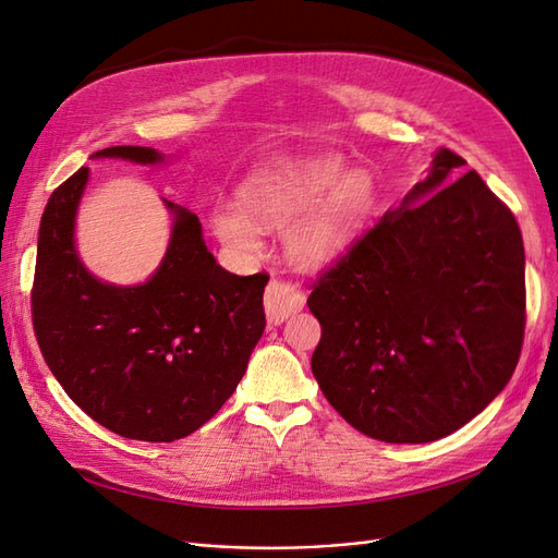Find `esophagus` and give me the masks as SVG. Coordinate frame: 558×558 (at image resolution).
<instances>
[{
  "label": "esophagus",
  "instance_id": "34e87169",
  "mask_svg": "<svg viewBox=\"0 0 558 558\" xmlns=\"http://www.w3.org/2000/svg\"><path fill=\"white\" fill-rule=\"evenodd\" d=\"M263 305H265L267 324L269 326H279L291 314H295V312H300L302 307H305V293H300L298 289H293L291 283L272 279V281L267 283V289H265Z\"/></svg>",
  "mask_w": 558,
  "mask_h": 558
}]
</instances>
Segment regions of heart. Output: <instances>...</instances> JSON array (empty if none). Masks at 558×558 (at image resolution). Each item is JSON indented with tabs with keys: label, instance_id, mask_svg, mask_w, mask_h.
Here are the masks:
<instances>
[{
	"label": "heart",
	"instance_id": "heart-1",
	"mask_svg": "<svg viewBox=\"0 0 558 558\" xmlns=\"http://www.w3.org/2000/svg\"><path fill=\"white\" fill-rule=\"evenodd\" d=\"M240 205L211 207L209 226L218 242L238 253H256V225L265 230L286 226V258L298 269L318 272L356 244L373 214L375 189L340 154H300L253 172L240 189Z\"/></svg>",
	"mask_w": 558,
	"mask_h": 558
}]
</instances>
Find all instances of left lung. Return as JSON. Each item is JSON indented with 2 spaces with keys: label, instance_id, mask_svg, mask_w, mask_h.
<instances>
[{
  "label": "left lung",
  "instance_id": "obj_1",
  "mask_svg": "<svg viewBox=\"0 0 558 558\" xmlns=\"http://www.w3.org/2000/svg\"><path fill=\"white\" fill-rule=\"evenodd\" d=\"M449 148L307 300L312 373L367 437L421 445L475 418L510 381L526 324L512 211Z\"/></svg>",
  "mask_w": 558,
  "mask_h": 558
}]
</instances>
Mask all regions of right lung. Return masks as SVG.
Returning a JSON list of instances; mask_svg holds the SVG:
<instances>
[{
    "label": "right lung",
    "mask_w": 558,
    "mask_h": 558,
    "mask_svg": "<svg viewBox=\"0 0 558 558\" xmlns=\"http://www.w3.org/2000/svg\"><path fill=\"white\" fill-rule=\"evenodd\" d=\"M93 158L162 165L148 146H111ZM88 167L50 195L41 216L32 320L64 393L97 424L144 442H174L223 408L265 330L267 275L238 277L216 263L199 218L162 199L170 242L142 283L97 279L76 248Z\"/></svg>",
    "instance_id": "right-lung-1"
}]
</instances>
